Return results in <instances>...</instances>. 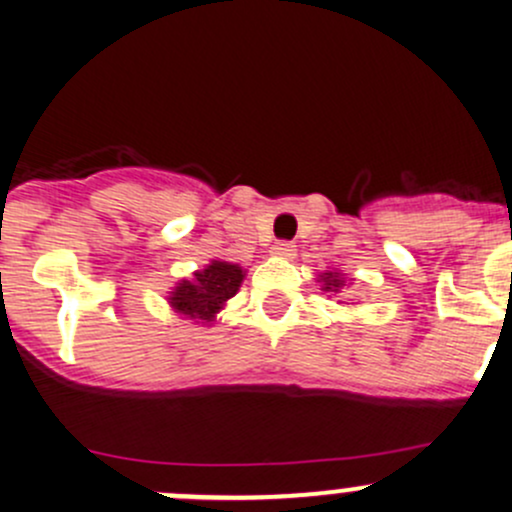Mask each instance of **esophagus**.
<instances>
[{
    "instance_id": "esophagus-1",
    "label": "esophagus",
    "mask_w": 512,
    "mask_h": 512,
    "mask_svg": "<svg viewBox=\"0 0 512 512\" xmlns=\"http://www.w3.org/2000/svg\"><path fill=\"white\" fill-rule=\"evenodd\" d=\"M270 252L275 257H282V260H292V257L297 255V247H294L292 242H275Z\"/></svg>"
}]
</instances>
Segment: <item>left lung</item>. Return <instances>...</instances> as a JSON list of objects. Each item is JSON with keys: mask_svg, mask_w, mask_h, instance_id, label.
<instances>
[{"mask_svg": "<svg viewBox=\"0 0 512 512\" xmlns=\"http://www.w3.org/2000/svg\"><path fill=\"white\" fill-rule=\"evenodd\" d=\"M317 282L322 285V292L327 294H339L347 287V277L342 275V270H324ZM349 285H352V282H349Z\"/></svg>", "mask_w": 512, "mask_h": 512, "instance_id": "obj_1", "label": "left lung"}]
</instances>
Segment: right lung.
Wrapping results in <instances>:
<instances>
[{
	"label": "right lung",
	"instance_id": "right-lung-1",
	"mask_svg": "<svg viewBox=\"0 0 512 512\" xmlns=\"http://www.w3.org/2000/svg\"><path fill=\"white\" fill-rule=\"evenodd\" d=\"M245 280V270L237 262L210 260L203 270L175 282L168 292V304L175 314L195 324H213Z\"/></svg>",
	"mask_w": 512,
	"mask_h": 512
}]
</instances>
